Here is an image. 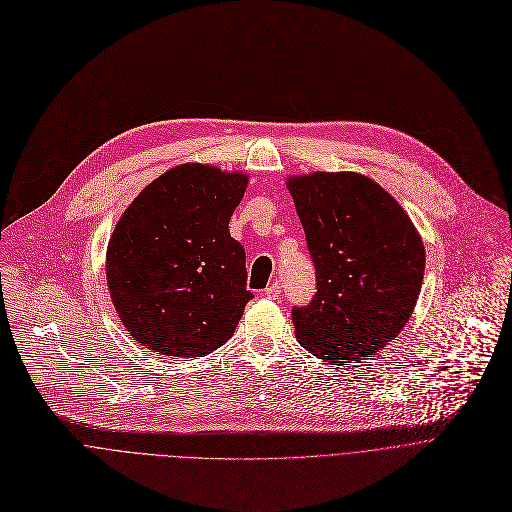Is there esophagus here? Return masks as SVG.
Segmentation results:
<instances>
[{"instance_id":"34e87169","label":"esophagus","mask_w":512,"mask_h":512,"mask_svg":"<svg viewBox=\"0 0 512 512\" xmlns=\"http://www.w3.org/2000/svg\"><path fill=\"white\" fill-rule=\"evenodd\" d=\"M263 294H265L269 300H275V298H279V294H281V283H279V281H273V283H269V285L265 287Z\"/></svg>"}]
</instances>
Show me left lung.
<instances>
[{
  "instance_id": "left-lung-1",
  "label": "left lung",
  "mask_w": 512,
  "mask_h": 512,
  "mask_svg": "<svg viewBox=\"0 0 512 512\" xmlns=\"http://www.w3.org/2000/svg\"><path fill=\"white\" fill-rule=\"evenodd\" d=\"M287 188L316 269V296L291 310L296 336L324 362L362 360L409 322L425 249L401 204L354 172L291 176Z\"/></svg>"
}]
</instances>
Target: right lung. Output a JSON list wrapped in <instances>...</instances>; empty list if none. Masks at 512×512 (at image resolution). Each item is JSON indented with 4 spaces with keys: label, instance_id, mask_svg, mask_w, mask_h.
Returning <instances> with one entry per match:
<instances>
[{
    "label": "right lung",
    "instance_id": "1",
    "mask_svg": "<svg viewBox=\"0 0 512 512\" xmlns=\"http://www.w3.org/2000/svg\"><path fill=\"white\" fill-rule=\"evenodd\" d=\"M247 174L182 164L121 214L107 247L113 306L141 346L202 356L235 332L247 302L245 249L229 233Z\"/></svg>",
    "mask_w": 512,
    "mask_h": 512
}]
</instances>
